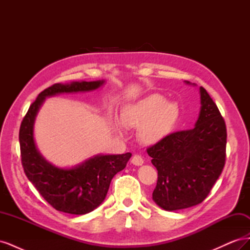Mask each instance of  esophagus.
<instances>
[{
    "label": "esophagus",
    "mask_w": 250,
    "mask_h": 250,
    "mask_svg": "<svg viewBox=\"0 0 250 250\" xmlns=\"http://www.w3.org/2000/svg\"><path fill=\"white\" fill-rule=\"evenodd\" d=\"M131 163L135 166H142L144 164V160H143V157L141 155L135 154L131 158Z\"/></svg>",
    "instance_id": "1"
}]
</instances>
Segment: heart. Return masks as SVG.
<instances>
[{
	"label": "heart",
	"mask_w": 250,
	"mask_h": 250,
	"mask_svg": "<svg viewBox=\"0 0 250 250\" xmlns=\"http://www.w3.org/2000/svg\"><path fill=\"white\" fill-rule=\"evenodd\" d=\"M179 118L177 104L167 102L165 97L152 94L133 104L128 105L121 116V122L126 128L140 129L143 143L156 144L172 132ZM111 126L121 133L120 124L111 121Z\"/></svg>",
	"instance_id": "heart-1"
}]
</instances>
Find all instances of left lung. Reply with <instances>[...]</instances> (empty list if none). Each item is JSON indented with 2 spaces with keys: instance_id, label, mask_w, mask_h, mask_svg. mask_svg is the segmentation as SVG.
Here are the masks:
<instances>
[{
  "instance_id": "8db88e82",
  "label": "left lung",
  "mask_w": 250,
  "mask_h": 250,
  "mask_svg": "<svg viewBox=\"0 0 250 250\" xmlns=\"http://www.w3.org/2000/svg\"><path fill=\"white\" fill-rule=\"evenodd\" d=\"M200 100L199 118L192 129L173 132L147 149L158 175L152 198L166 210L201 203L225 165L224 119L202 86Z\"/></svg>"
}]
</instances>
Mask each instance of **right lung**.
Returning a JSON list of instances; mask_svg holds the SVG:
<instances>
[{
    "label": "right lung",
    "instance_id": "1",
    "mask_svg": "<svg viewBox=\"0 0 250 250\" xmlns=\"http://www.w3.org/2000/svg\"><path fill=\"white\" fill-rule=\"evenodd\" d=\"M103 83V80H98L53 84L42 90L30 105L20 127L21 165L26 176L50 206L63 213L84 215L99 207L106 197L111 179L126 167L131 153L99 154L71 169L57 168L36 149L33 138L35 117L47 97L89 92Z\"/></svg>",
    "mask_w": 250,
    "mask_h": 250
}]
</instances>
